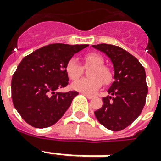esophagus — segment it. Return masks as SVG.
<instances>
[{"instance_id":"esophagus-1","label":"esophagus","mask_w":161,"mask_h":161,"mask_svg":"<svg viewBox=\"0 0 161 161\" xmlns=\"http://www.w3.org/2000/svg\"><path fill=\"white\" fill-rule=\"evenodd\" d=\"M83 94L85 95V96H86V98H87V99H92V98H93V96H92V95L87 94V93H85V92H84V93H83Z\"/></svg>"}]
</instances>
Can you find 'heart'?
I'll use <instances>...</instances> for the list:
<instances>
[{"mask_svg":"<svg viewBox=\"0 0 161 161\" xmlns=\"http://www.w3.org/2000/svg\"><path fill=\"white\" fill-rule=\"evenodd\" d=\"M84 60L85 66H93L89 71L90 77L74 82L71 85L73 89L85 93H92L101 87L103 82L105 84L111 82L112 72L109 68L103 65L104 59L100 54L97 53H86ZM65 70L71 80H76L83 74V67L76 58L72 57L67 62Z\"/></svg>","mask_w":161,"mask_h":161,"instance_id":"1","label":"heart"}]
</instances>
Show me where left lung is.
Instances as JSON below:
<instances>
[{"label":"left lung","instance_id":"obj_1","mask_svg":"<svg viewBox=\"0 0 161 161\" xmlns=\"http://www.w3.org/2000/svg\"><path fill=\"white\" fill-rule=\"evenodd\" d=\"M92 47L110 58L114 70V81L108 90L109 95L102 99L103 106L95 111V116L108 130H122L139 116L145 107L148 92L145 68L120 47L99 44Z\"/></svg>","mask_w":161,"mask_h":161}]
</instances>
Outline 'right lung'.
Masks as SVG:
<instances>
[{
	"mask_svg": "<svg viewBox=\"0 0 161 161\" xmlns=\"http://www.w3.org/2000/svg\"><path fill=\"white\" fill-rule=\"evenodd\" d=\"M88 45L51 44L24 58L11 81L12 100L28 124L47 128L62 117L77 92H58L69 84L65 67L74 53Z\"/></svg>",
	"mask_w": 161,
	"mask_h": 161,
	"instance_id": "add662e5",
	"label": "right lung"
}]
</instances>
